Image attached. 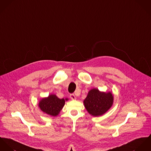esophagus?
<instances>
[{
	"mask_svg": "<svg viewBox=\"0 0 151 151\" xmlns=\"http://www.w3.org/2000/svg\"><path fill=\"white\" fill-rule=\"evenodd\" d=\"M70 98L72 100H73L76 99V97H75V96L73 94H70Z\"/></svg>",
	"mask_w": 151,
	"mask_h": 151,
	"instance_id": "1",
	"label": "esophagus"
}]
</instances>
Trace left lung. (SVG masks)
I'll list each match as a JSON object with an SVG mask.
<instances>
[{
  "mask_svg": "<svg viewBox=\"0 0 151 151\" xmlns=\"http://www.w3.org/2000/svg\"><path fill=\"white\" fill-rule=\"evenodd\" d=\"M113 102L114 97L111 92H101L97 88H93L88 91L83 103L86 110L90 115L99 116L111 108Z\"/></svg>",
  "mask_w": 151,
  "mask_h": 151,
  "instance_id": "1",
  "label": "left lung"
}]
</instances>
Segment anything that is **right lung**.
<instances>
[{"instance_id": "obj_1", "label": "right lung", "mask_w": 151, "mask_h": 151, "mask_svg": "<svg viewBox=\"0 0 151 151\" xmlns=\"http://www.w3.org/2000/svg\"><path fill=\"white\" fill-rule=\"evenodd\" d=\"M68 99H60L55 94L49 95L48 97L43 98L39 102L40 109L45 113L52 116H57L65 105Z\"/></svg>"}]
</instances>
